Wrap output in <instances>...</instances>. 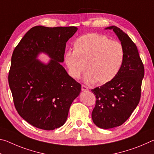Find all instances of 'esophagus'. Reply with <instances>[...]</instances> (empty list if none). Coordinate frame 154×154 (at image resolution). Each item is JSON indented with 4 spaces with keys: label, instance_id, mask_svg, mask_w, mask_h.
<instances>
[{
    "label": "esophagus",
    "instance_id": "obj_1",
    "mask_svg": "<svg viewBox=\"0 0 154 154\" xmlns=\"http://www.w3.org/2000/svg\"><path fill=\"white\" fill-rule=\"evenodd\" d=\"M82 90L83 91V92H85V91H88V88L85 86V85H82Z\"/></svg>",
    "mask_w": 154,
    "mask_h": 154
}]
</instances>
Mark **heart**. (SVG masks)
Here are the masks:
<instances>
[{
  "label": "heart",
  "instance_id": "obj_1",
  "mask_svg": "<svg viewBox=\"0 0 154 154\" xmlns=\"http://www.w3.org/2000/svg\"><path fill=\"white\" fill-rule=\"evenodd\" d=\"M124 58V48L118 41L100 34L88 33L74 41L73 51H66L64 62L72 78H79L87 69L85 82L105 84L118 74Z\"/></svg>",
  "mask_w": 154,
  "mask_h": 154
}]
</instances>
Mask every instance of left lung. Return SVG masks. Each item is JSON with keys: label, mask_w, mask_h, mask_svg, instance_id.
Returning <instances> with one entry per match:
<instances>
[{"label": "left lung", "mask_w": 154, "mask_h": 154, "mask_svg": "<svg viewBox=\"0 0 154 154\" xmlns=\"http://www.w3.org/2000/svg\"><path fill=\"white\" fill-rule=\"evenodd\" d=\"M113 30L124 50V58L118 74L111 82L92 90L96 105L92 118L96 126L103 129L121 126L138 105L140 98L144 66L137 48L128 35L115 26Z\"/></svg>", "instance_id": "obj_1"}]
</instances>
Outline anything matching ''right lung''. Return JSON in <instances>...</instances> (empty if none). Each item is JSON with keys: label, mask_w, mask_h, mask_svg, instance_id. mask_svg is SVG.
<instances>
[{"label": "right lung", "mask_w": 154, "mask_h": 154, "mask_svg": "<svg viewBox=\"0 0 154 154\" xmlns=\"http://www.w3.org/2000/svg\"><path fill=\"white\" fill-rule=\"evenodd\" d=\"M77 29L36 26L13 52L8 79L15 109L38 128L50 130L64 125L72 101L81 92L80 83L60 64L66 42ZM42 53L51 58L48 64L37 58Z\"/></svg>", "instance_id": "obj_1"}]
</instances>
